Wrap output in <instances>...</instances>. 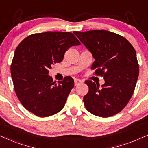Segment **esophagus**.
I'll list each match as a JSON object with an SVG mask.
<instances>
[{
    "mask_svg": "<svg viewBox=\"0 0 148 148\" xmlns=\"http://www.w3.org/2000/svg\"><path fill=\"white\" fill-rule=\"evenodd\" d=\"M82 83H83V81L80 80H78V79L74 80V85H75V86L80 85V84H81Z\"/></svg>",
    "mask_w": 148,
    "mask_h": 148,
    "instance_id": "obj_1",
    "label": "esophagus"
}]
</instances>
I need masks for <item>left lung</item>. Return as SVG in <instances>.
I'll use <instances>...</instances> for the list:
<instances>
[{
    "label": "left lung",
    "mask_w": 148,
    "mask_h": 148,
    "mask_svg": "<svg viewBox=\"0 0 148 148\" xmlns=\"http://www.w3.org/2000/svg\"><path fill=\"white\" fill-rule=\"evenodd\" d=\"M74 33L95 59L91 70L105 81L101 87L91 80L85 82L89 87L83 98L86 108L99 117L116 115L128 103L137 81L139 68L135 50L124 37L105 30Z\"/></svg>",
    "instance_id": "8db88e82"
}]
</instances>
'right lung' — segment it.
I'll return each instance as SVG.
<instances>
[{"instance_id": "obj_1", "label": "right lung", "mask_w": 148, "mask_h": 148, "mask_svg": "<svg viewBox=\"0 0 148 148\" xmlns=\"http://www.w3.org/2000/svg\"><path fill=\"white\" fill-rule=\"evenodd\" d=\"M80 44L72 33L47 31L29 35L17 46L11 74L16 96L26 109L40 117L62 110L74 81L66 76L57 84L48 69L61 62L71 46Z\"/></svg>"}]
</instances>
